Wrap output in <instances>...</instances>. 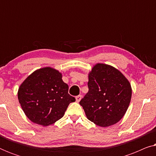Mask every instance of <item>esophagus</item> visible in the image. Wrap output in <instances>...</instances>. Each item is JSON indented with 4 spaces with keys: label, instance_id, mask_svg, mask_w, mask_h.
Instances as JSON below:
<instances>
[{
    "label": "esophagus",
    "instance_id": "34e87169",
    "mask_svg": "<svg viewBox=\"0 0 156 156\" xmlns=\"http://www.w3.org/2000/svg\"><path fill=\"white\" fill-rule=\"evenodd\" d=\"M75 99H76V101L80 102V100H81V99H82V96H81V95H78V96H76V97H75Z\"/></svg>",
    "mask_w": 156,
    "mask_h": 156
}]
</instances>
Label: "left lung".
Segmentation results:
<instances>
[{
	"mask_svg": "<svg viewBox=\"0 0 156 156\" xmlns=\"http://www.w3.org/2000/svg\"><path fill=\"white\" fill-rule=\"evenodd\" d=\"M89 91L80 101L87 119L107 127L119 122L131 99L129 80L112 66L98 63L89 74Z\"/></svg>",
	"mask_w": 156,
	"mask_h": 156,
	"instance_id": "8db88e82",
	"label": "left lung"
}]
</instances>
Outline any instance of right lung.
I'll use <instances>...</instances> for the list:
<instances>
[{
    "label": "right lung",
    "mask_w": 156,
    "mask_h": 156,
    "mask_svg": "<svg viewBox=\"0 0 156 156\" xmlns=\"http://www.w3.org/2000/svg\"><path fill=\"white\" fill-rule=\"evenodd\" d=\"M69 87L62 74L51 67L36 70L18 89V97L25 114L33 123L48 126L64 116L75 98L68 94Z\"/></svg>",
    "instance_id": "1"
}]
</instances>
